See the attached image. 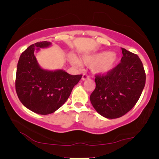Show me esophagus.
Returning <instances> with one entry per match:
<instances>
[{
  "mask_svg": "<svg viewBox=\"0 0 159 159\" xmlns=\"http://www.w3.org/2000/svg\"><path fill=\"white\" fill-rule=\"evenodd\" d=\"M89 76L87 75V74H84L83 75H82V80H87V79H89Z\"/></svg>",
  "mask_w": 159,
  "mask_h": 159,
  "instance_id": "esophagus-1",
  "label": "esophagus"
}]
</instances>
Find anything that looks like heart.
<instances>
[{
	"mask_svg": "<svg viewBox=\"0 0 159 159\" xmlns=\"http://www.w3.org/2000/svg\"><path fill=\"white\" fill-rule=\"evenodd\" d=\"M70 61L77 66H80V62L74 56H69ZM82 61L87 65H91V69L97 75H105L114 70L118 64L119 58L116 53L103 51L92 55L82 56Z\"/></svg>",
	"mask_w": 159,
	"mask_h": 159,
	"instance_id": "b5f03b06",
	"label": "heart"
}]
</instances>
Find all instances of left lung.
<instances>
[{"mask_svg": "<svg viewBox=\"0 0 159 159\" xmlns=\"http://www.w3.org/2000/svg\"><path fill=\"white\" fill-rule=\"evenodd\" d=\"M121 63L106 75L95 76V89L90 99L103 117L116 119L129 111L140 98L145 84V72L138 55L121 48Z\"/></svg>", "mask_w": 159, "mask_h": 159, "instance_id": "8db88e82", "label": "left lung"}]
</instances>
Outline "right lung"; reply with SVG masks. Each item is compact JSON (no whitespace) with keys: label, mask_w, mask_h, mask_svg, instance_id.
I'll return each instance as SVG.
<instances>
[{"label":"right lung","mask_w":159,"mask_h":159,"mask_svg":"<svg viewBox=\"0 0 159 159\" xmlns=\"http://www.w3.org/2000/svg\"><path fill=\"white\" fill-rule=\"evenodd\" d=\"M51 45L48 41L27 48L19 57L16 75V91L21 103L36 114L55 112L69 98L82 75H71L63 69L41 68L34 53Z\"/></svg>","instance_id":"1"}]
</instances>
